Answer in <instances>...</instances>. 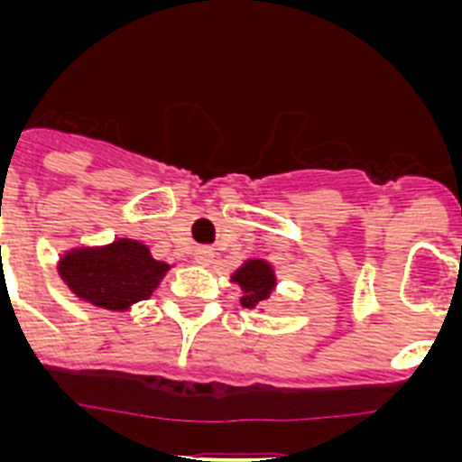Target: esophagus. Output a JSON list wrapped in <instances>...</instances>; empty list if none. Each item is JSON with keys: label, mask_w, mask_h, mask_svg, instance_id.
I'll list each match as a JSON object with an SVG mask.
<instances>
[{"label": "esophagus", "mask_w": 462, "mask_h": 462, "mask_svg": "<svg viewBox=\"0 0 462 462\" xmlns=\"http://www.w3.org/2000/svg\"><path fill=\"white\" fill-rule=\"evenodd\" d=\"M212 250L210 247H199V250L194 252V261L199 263V266H210V261H212Z\"/></svg>", "instance_id": "1"}]
</instances>
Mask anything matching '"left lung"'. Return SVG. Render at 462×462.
Listing matches in <instances>:
<instances>
[{
  "mask_svg": "<svg viewBox=\"0 0 462 462\" xmlns=\"http://www.w3.org/2000/svg\"><path fill=\"white\" fill-rule=\"evenodd\" d=\"M231 282H236L240 287V291H243L240 305L247 310L261 308L277 287L275 271H273V266L266 259H247L243 266L231 275Z\"/></svg>",
  "mask_w": 462,
  "mask_h": 462,
  "instance_id": "1",
  "label": "left lung"
}]
</instances>
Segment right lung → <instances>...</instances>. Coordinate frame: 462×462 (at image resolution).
Instances as JSON below:
<instances>
[{
    "mask_svg": "<svg viewBox=\"0 0 462 462\" xmlns=\"http://www.w3.org/2000/svg\"><path fill=\"white\" fill-rule=\"evenodd\" d=\"M169 268L150 254L148 245L132 238H117L101 247H76L57 261V273L73 296L113 312L148 300Z\"/></svg>",
    "mask_w": 462,
    "mask_h": 462,
    "instance_id": "1",
    "label": "right lung"
}]
</instances>
